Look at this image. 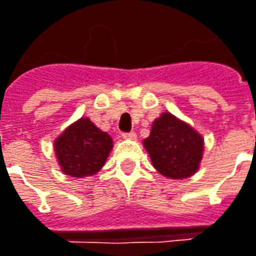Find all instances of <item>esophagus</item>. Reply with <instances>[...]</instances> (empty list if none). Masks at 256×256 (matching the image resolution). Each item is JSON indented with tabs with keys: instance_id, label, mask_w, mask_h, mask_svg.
Returning a JSON list of instances; mask_svg holds the SVG:
<instances>
[{
	"instance_id": "1",
	"label": "esophagus",
	"mask_w": 256,
	"mask_h": 256,
	"mask_svg": "<svg viewBox=\"0 0 256 256\" xmlns=\"http://www.w3.org/2000/svg\"><path fill=\"white\" fill-rule=\"evenodd\" d=\"M122 137H123L124 140H136V138H137V134H136L134 132H130V133H123Z\"/></svg>"
}]
</instances>
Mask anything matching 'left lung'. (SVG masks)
Listing matches in <instances>:
<instances>
[{
  "instance_id": "8db88e82",
  "label": "left lung",
  "mask_w": 256,
  "mask_h": 256,
  "mask_svg": "<svg viewBox=\"0 0 256 256\" xmlns=\"http://www.w3.org/2000/svg\"><path fill=\"white\" fill-rule=\"evenodd\" d=\"M152 166L170 179H185L200 166L204 140L186 122L164 112L152 122L150 136L142 142Z\"/></svg>"
}]
</instances>
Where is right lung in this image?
Instances as JSON below:
<instances>
[{
    "label": "right lung",
    "mask_w": 256,
    "mask_h": 256,
    "mask_svg": "<svg viewBox=\"0 0 256 256\" xmlns=\"http://www.w3.org/2000/svg\"><path fill=\"white\" fill-rule=\"evenodd\" d=\"M112 148V137L88 118L71 123L54 140L57 162L62 174L72 178L92 176L100 171Z\"/></svg>",
    "instance_id": "1"
}]
</instances>
